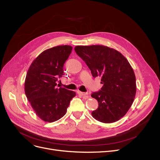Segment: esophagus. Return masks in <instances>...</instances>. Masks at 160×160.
Masks as SVG:
<instances>
[{
	"instance_id": "esophagus-1",
	"label": "esophagus",
	"mask_w": 160,
	"mask_h": 160,
	"mask_svg": "<svg viewBox=\"0 0 160 160\" xmlns=\"http://www.w3.org/2000/svg\"><path fill=\"white\" fill-rule=\"evenodd\" d=\"M77 93L81 96H83L85 99H88L89 98V95L88 93H84V92H81L80 91H77Z\"/></svg>"
}]
</instances>
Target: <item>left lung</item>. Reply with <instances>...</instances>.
I'll use <instances>...</instances> for the list:
<instances>
[{
	"label": "left lung",
	"instance_id": "obj_1",
	"mask_svg": "<svg viewBox=\"0 0 160 160\" xmlns=\"http://www.w3.org/2000/svg\"><path fill=\"white\" fill-rule=\"evenodd\" d=\"M75 51L91 70L100 77L103 86L91 94L99 107L91 113L100 122H117L127 113L136 93V81L132 66L122 53L103 45L76 46Z\"/></svg>",
	"mask_w": 160,
	"mask_h": 160
}]
</instances>
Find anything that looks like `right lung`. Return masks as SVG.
Masks as SVG:
<instances>
[{
	"mask_svg": "<svg viewBox=\"0 0 160 160\" xmlns=\"http://www.w3.org/2000/svg\"><path fill=\"white\" fill-rule=\"evenodd\" d=\"M70 45L48 49L32 61L27 71L25 91L33 110L45 122H54L67 113L75 91L56 88V81L63 75V65L71 53Z\"/></svg>",
	"mask_w": 160,
	"mask_h": 160,
	"instance_id": "obj_1",
	"label": "right lung"
}]
</instances>
